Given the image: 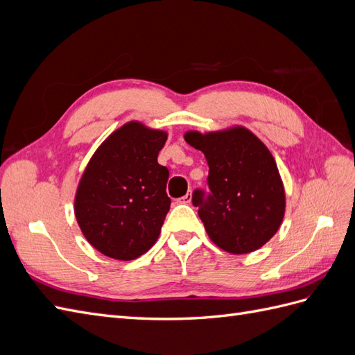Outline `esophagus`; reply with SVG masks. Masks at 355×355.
<instances>
[{"label":"esophagus","instance_id":"esophagus-1","mask_svg":"<svg viewBox=\"0 0 355 355\" xmlns=\"http://www.w3.org/2000/svg\"><path fill=\"white\" fill-rule=\"evenodd\" d=\"M178 201H179V202H182V204H189V202L192 201V194H191V192H188V194H185L184 197L179 198Z\"/></svg>","mask_w":355,"mask_h":355}]
</instances>
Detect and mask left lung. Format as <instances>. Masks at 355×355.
<instances>
[{
  "label": "left lung",
  "mask_w": 355,
  "mask_h": 355,
  "mask_svg": "<svg viewBox=\"0 0 355 355\" xmlns=\"http://www.w3.org/2000/svg\"><path fill=\"white\" fill-rule=\"evenodd\" d=\"M185 141L206 155L209 192L196 189L192 204L210 240L225 252L250 253L270 241L284 218L286 196L275 159L244 127Z\"/></svg>",
  "instance_id": "left-lung-1"
}]
</instances>
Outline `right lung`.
Listing matches in <instances>:
<instances>
[{"instance_id":"1","label":"right lung","mask_w":355,"mask_h":355,"mask_svg":"<svg viewBox=\"0 0 355 355\" xmlns=\"http://www.w3.org/2000/svg\"><path fill=\"white\" fill-rule=\"evenodd\" d=\"M166 141L167 133L130 121L106 139L85 167L75 218L105 256L132 261L155 244L171 202L168 168L157 161Z\"/></svg>"}]
</instances>
